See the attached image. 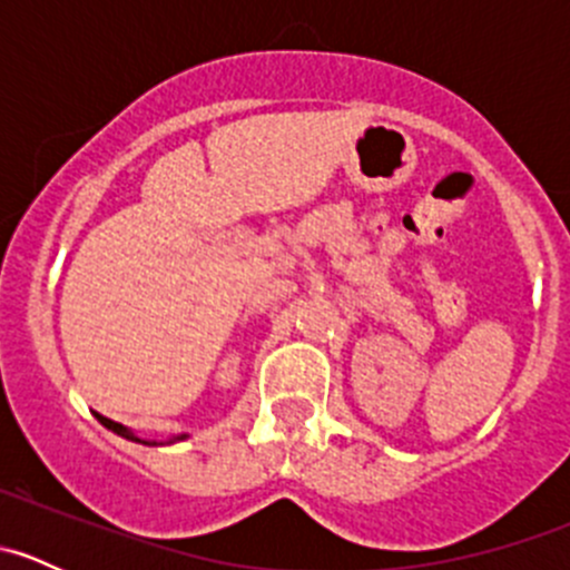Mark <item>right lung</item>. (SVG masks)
<instances>
[{"label":"right lung","mask_w":570,"mask_h":570,"mask_svg":"<svg viewBox=\"0 0 570 570\" xmlns=\"http://www.w3.org/2000/svg\"><path fill=\"white\" fill-rule=\"evenodd\" d=\"M96 416H99V422L105 424L107 430H112V433H118L120 439H129V441H137V444H148V446H157V444H159V441H146V439H140V435L131 433L129 428H124V424H118V422H112V419L101 416V413H96ZM184 439H187V435H174V439H170L168 444H174V441H184Z\"/></svg>","instance_id":"right-lung-1"}]
</instances>
